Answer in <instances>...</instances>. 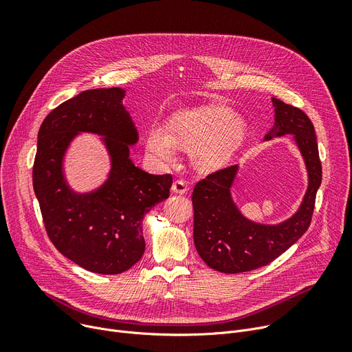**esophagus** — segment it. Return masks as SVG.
Masks as SVG:
<instances>
[{"instance_id": "esophagus-1", "label": "esophagus", "mask_w": 352, "mask_h": 352, "mask_svg": "<svg viewBox=\"0 0 352 352\" xmlns=\"http://www.w3.org/2000/svg\"><path fill=\"white\" fill-rule=\"evenodd\" d=\"M171 191H173L174 194H179V195L186 194V192L188 191V187H187L186 181H182V179L174 181V182H173V187H171Z\"/></svg>"}]
</instances>
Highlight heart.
I'll return each instance as SVG.
<instances>
[{"label": "heart", "mask_w": 352, "mask_h": 352, "mask_svg": "<svg viewBox=\"0 0 352 352\" xmlns=\"http://www.w3.org/2000/svg\"><path fill=\"white\" fill-rule=\"evenodd\" d=\"M250 134L247 120L226 105H202L174 113L161 126L146 131V151L161 162L175 158V148L188 153L194 168L212 174L226 166L243 150Z\"/></svg>", "instance_id": "b5f03b06"}]
</instances>
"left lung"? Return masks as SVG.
<instances>
[{"instance_id": "obj_1", "label": "left lung", "mask_w": 352, "mask_h": 352, "mask_svg": "<svg viewBox=\"0 0 352 352\" xmlns=\"http://www.w3.org/2000/svg\"><path fill=\"white\" fill-rule=\"evenodd\" d=\"M275 122L265 140L294 135L308 171V188L298 211L281 224L252 223L239 212L231 197L238 165L207 175L194 187V243L208 267L226 274L261 268L285 252L311 224L322 179L316 129L297 107L272 98Z\"/></svg>"}]
</instances>
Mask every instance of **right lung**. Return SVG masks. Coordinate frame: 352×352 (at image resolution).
Returning a JSON list of instances; mask_svg holds the SVG:
<instances>
[{
	"instance_id": "add662e5",
	"label": "right lung",
	"mask_w": 352,
	"mask_h": 352,
	"mask_svg": "<svg viewBox=\"0 0 352 352\" xmlns=\"http://www.w3.org/2000/svg\"><path fill=\"white\" fill-rule=\"evenodd\" d=\"M124 96L118 87L87 89L54 108L40 126L32 168L51 243L72 263L104 275L121 274L141 260L142 218L170 197L173 186L170 174H148L129 158L138 133ZM78 132L105 136L111 158L109 179L85 195L72 192L62 171L66 148Z\"/></svg>"
}]
</instances>
